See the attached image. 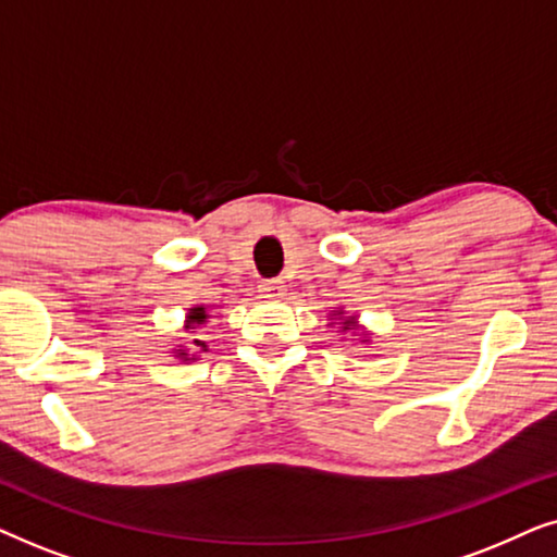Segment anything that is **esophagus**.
Wrapping results in <instances>:
<instances>
[{
  "label": "esophagus",
  "instance_id": "esophagus-1",
  "mask_svg": "<svg viewBox=\"0 0 557 557\" xmlns=\"http://www.w3.org/2000/svg\"><path fill=\"white\" fill-rule=\"evenodd\" d=\"M261 292L265 296H273V299H281L286 292V284L281 278H265V281H261Z\"/></svg>",
  "mask_w": 557,
  "mask_h": 557
}]
</instances>
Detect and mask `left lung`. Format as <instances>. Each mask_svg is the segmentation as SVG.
Wrapping results in <instances>:
<instances>
[{
	"mask_svg": "<svg viewBox=\"0 0 557 557\" xmlns=\"http://www.w3.org/2000/svg\"><path fill=\"white\" fill-rule=\"evenodd\" d=\"M355 326V319H345V326H342V330H352Z\"/></svg>",
	"mask_w": 557,
	"mask_h": 557,
	"instance_id": "left-lung-1",
	"label": "left lung"
}]
</instances>
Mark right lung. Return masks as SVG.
I'll list each match as a JSON object with an SVG mask.
<instances>
[{
    "mask_svg": "<svg viewBox=\"0 0 557 557\" xmlns=\"http://www.w3.org/2000/svg\"><path fill=\"white\" fill-rule=\"evenodd\" d=\"M205 319H208V314H205L202 307L193 309V311H189V317H187V330H195V326H200V324L205 322ZM193 345H195L197 349H202V352H205V349H208V345H205L202 339H193ZM182 355H187L185 349H180V357H182ZM185 360H187V357H185Z\"/></svg>",
    "mask_w": 557,
    "mask_h": 557,
    "instance_id": "obj_1",
    "label": "right lung"
}]
</instances>
